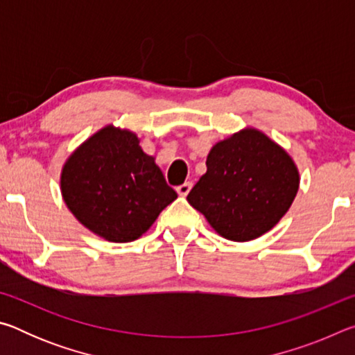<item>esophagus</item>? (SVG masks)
I'll return each mask as SVG.
<instances>
[{
    "label": "esophagus",
    "instance_id": "34e87169",
    "mask_svg": "<svg viewBox=\"0 0 355 355\" xmlns=\"http://www.w3.org/2000/svg\"><path fill=\"white\" fill-rule=\"evenodd\" d=\"M191 188H192V183L191 182H186V183H183V184H180V186H177V192H178V196H182V197H186L189 194V191H191Z\"/></svg>",
    "mask_w": 355,
    "mask_h": 355
}]
</instances>
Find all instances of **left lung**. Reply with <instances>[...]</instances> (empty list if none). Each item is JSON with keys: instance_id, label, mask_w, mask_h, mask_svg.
I'll return each instance as SVG.
<instances>
[{"instance_id": "1", "label": "left lung", "mask_w": 355, "mask_h": 355, "mask_svg": "<svg viewBox=\"0 0 355 355\" xmlns=\"http://www.w3.org/2000/svg\"><path fill=\"white\" fill-rule=\"evenodd\" d=\"M297 188L290 155L260 131L244 130L211 148L207 173L186 199L220 236L250 241L277 224Z\"/></svg>"}]
</instances>
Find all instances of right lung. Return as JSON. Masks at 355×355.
<instances>
[{
    "label": "right lung",
    "mask_w": 355,
    "mask_h": 355,
    "mask_svg": "<svg viewBox=\"0 0 355 355\" xmlns=\"http://www.w3.org/2000/svg\"><path fill=\"white\" fill-rule=\"evenodd\" d=\"M62 197L89 230L112 243H130L147 232L177 192L130 131L106 127L65 163Z\"/></svg>",
    "instance_id": "obj_1"
}]
</instances>
